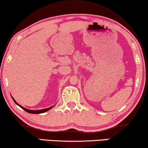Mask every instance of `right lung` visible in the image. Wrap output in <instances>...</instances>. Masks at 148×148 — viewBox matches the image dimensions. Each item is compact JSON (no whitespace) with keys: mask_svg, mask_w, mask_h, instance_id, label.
Returning <instances> with one entry per match:
<instances>
[{"mask_svg":"<svg viewBox=\"0 0 148 148\" xmlns=\"http://www.w3.org/2000/svg\"><path fill=\"white\" fill-rule=\"evenodd\" d=\"M12 97V96H11ZM12 99H13V101H14V103H15L17 105V106H18L19 107H20V108H21L23 109V110H24L25 111H26L27 112H28V113H33V114H38V113H45V112H46L47 111H49V110H51V108H53V107H54V106H51V107H50V108H46V109H43V110H28V109H26V108H23V106H21V105H19L18 103H17L15 100H14V99L13 97H12Z\"/></svg>","mask_w":148,"mask_h":148,"instance_id":"add662e5","label":"right lung"}]
</instances>
